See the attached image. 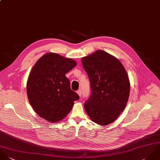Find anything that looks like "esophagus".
<instances>
[{
  "label": "esophagus",
  "instance_id": "obj_1",
  "mask_svg": "<svg viewBox=\"0 0 160 160\" xmlns=\"http://www.w3.org/2000/svg\"><path fill=\"white\" fill-rule=\"evenodd\" d=\"M77 94L79 95V96H82V90H78L77 92Z\"/></svg>",
  "mask_w": 160,
  "mask_h": 160
}]
</instances>
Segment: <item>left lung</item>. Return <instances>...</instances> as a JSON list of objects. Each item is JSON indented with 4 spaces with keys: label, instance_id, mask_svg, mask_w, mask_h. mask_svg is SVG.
Segmentation results:
<instances>
[{
    "label": "left lung",
    "instance_id": "left-lung-1",
    "mask_svg": "<svg viewBox=\"0 0 160 160\" xmlns=\"http://www.w3.org/2000/svg\"><path fill=\"white\" fill-rule=\"evenodd\" d=\"M91 87L85 109L94 122L106 126L124 110L130 93L128 73L122 63L106 52L98 50L82 59Z\"/></svg>",
    "mask_w": 160,
    "mask_h": 160
}]
</instances>
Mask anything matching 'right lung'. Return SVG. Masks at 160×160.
<instances>
[{
    "label": "right lung",
    "mask_w": 160,
    "mask_h": 160,
    "mask_svg": "<svg viewBox=\"0 0 160 160\" xmlns=\"http://www.w3.org/2000/svg\"><path fill=\"white\" fill-rule=\"evenodd\" d=\"M76 65L73 59L48 52L33 66L27 84V96L42 119L50 122L61 121L72 110L74 101L80 98L65 75Z\"/></svg>",
    "instance_id": "right-lung-1"
}]
</instances>
